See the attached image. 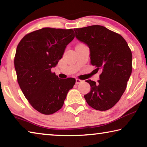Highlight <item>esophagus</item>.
<instances>
[{"mask_svg": "<svg viewBox=\"0 0 147 147\" xmlns=\"http://www.w3.org/2000/svg\"><path fill=\"white\" fill-rule=\"evenodd\" d=\"M82 82H83V80H80L78 78L76 79V84H79Z\"/></svg>", "mask_w": 147, "mask_h": 147, "instance_id": "34e87169", "label": "esophagus"}]
</instances>
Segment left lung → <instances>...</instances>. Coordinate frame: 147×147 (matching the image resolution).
Returning a JSON list of instances; mask_svg holds the SVG:
<instances>
[{
    "mask_svg": "<svg viewBox=\"0 0 147 147\" xmlns=\"http://www.w3.org/2000/svg\"><path fill=\"white\" fill-rule=\"evenodd\" d=\"M76 39L89 48L91 64L100 69L98 82L88 80L89 93L84 95L92 108L106 111L119 100L132 69V54L121 35L100 25L74 28Z\"/></svg>",
    "mask_w": 147,
    "mask_h": 147,
    "instance_id": "8db88e82",
    "label": "left lung"
}]
</instances>
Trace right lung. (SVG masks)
I'll return each instance as SVG.
<instances>
[{"label":"right lung","instance_id":"right-lung-1","mask_svg":"<svg viewBox=\"0 0 147 147\" xmlns=\"http://www.w3.org/2000/svg\"><path fill=\"white\" fill-rule=\"evenodd\" d=\"M74 38L73 29L43 28L26 35L17 45V82L29 103L41 113L51 115L60 109L75 84L74 78H59L51 72Z\"/></svg>","mask_w":147,"mask_h":147}]
</instances>
